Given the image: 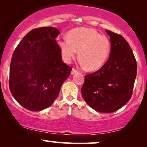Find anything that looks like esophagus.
I'll list each match as a JSON object with an SVG mask.
<instances>
[{
    "label": "esophagus",
    "instance_id": "esophagus-1",
    "mask_svg": "<svg viewBox=\"0 0 147 147\" xmlns=\"http://www.w3.org/2000/svg\"><path fill=\"white\" fill-rule=\"evenodd\" d=\"M76 72H78V70L75 69V68H73V69H72V70H71V74H74L75 73H76Z\"/></svg>",
    "mask_w": 147,
    "mask_h": 147
}]
</instances>
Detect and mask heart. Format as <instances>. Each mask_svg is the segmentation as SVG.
Wrapping results in <instances>:
<instances>
[{
  "label": "heart",
  "mask_w": 147,
  "mask_h": 147,
  "mask_svg": "<svg viewBox=\"0 0 147 147\" xmlns=\"http://www.w3.org/2000/svg\"><path fill=\"white\" fill-rule=\"evenodd\" d=\"M68 38L59 40L64 61H71L78 51V57L89 70H96L105 63L110 51V41L105 35L90 28H77L71 30Z\"/></svg>",
  "instance_id": "heart-1"
}]
</instances>
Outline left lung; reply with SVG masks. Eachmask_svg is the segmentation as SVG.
<instances>
[{
    "label": "left lung",
    "instance_id": "left-lung-1",
    "mask_svg": "<svg viewBox=\"0 0 147 147\" xmlns=\"http://www.w3.org/2000/svg\"><path fill=\"white\" fill-rule=\"evenodd\" d=\"M110 36L109 58L99 70L85 76L82 97L96 111L115 112L132 97L136 76V61L126 39L106 30Z\"/></svg>",
    "mask_w": 147,
    "mask_h": 147
}]
</instances>
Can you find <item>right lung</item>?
Instances as JSON below:
<instances>
[{"label": "right lung", "instance_id": "right-lung-1", "mask_svg": "<svg viewBox=\"0 0 147 147\" xmlns=\"http://www.w3.org/2000/svg\"><path fill=\"white\" fill-rule=\"evenodd\" d=\"M57 28L39 27L29 31L12 55L9 88L26 109L40 111L51 105L72 67L62 61L55 39Z\"/></svg>", "mask_w": 147, "mask_h": 147}]
</instances>
